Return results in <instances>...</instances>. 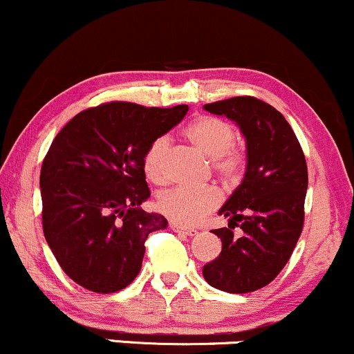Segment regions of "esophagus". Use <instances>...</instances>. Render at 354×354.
<instances>
[{
	"instance_id": "1",
	"label": "esophagus",
	"mask_w": 354,
	"mask_h": 354,
	"mask_svg": "<svg viewBox=\"0 0 354 354\" xmlns=\"http://www.w3.org/2000/svg\"><path fill=\"white\" fill-rule=\"evenodd\" d=\"M170 228H172L174 232H177V234H184L187 236H190V239H192V236H195V235L198 234V232L195 230V228H187V227L177 225V223H170Z\"/></svg>"
}]
</instances>
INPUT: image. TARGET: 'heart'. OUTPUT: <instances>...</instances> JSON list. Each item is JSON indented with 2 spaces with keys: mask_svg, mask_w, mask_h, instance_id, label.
Segmentation results:
<instances>
[{
  "mask_svg": "<svg viewBox=\"0 0 354 354\" xmlns=\"http://www.w3.org/2000/svg\"><path fill=\"white\" fill-rule=\"evenodd\" d=\"M185 139L198 152L214 160V167L223 180L234 182L243 170V156L234 149L235 131L227 120L210 115L197 118L184 129ZM169 139L156 137L145 149L142 167L145 176L153 184H164L167 180ZM220 203V194L214 187L202 189L167 190L159 197L157 207L165 217L178 225H195L203 220Z\"/></svg>",
  "mask_w": 354,
  "mask_h": 354,
  "instance_id": "b5f03b06",
  "label": "heart"
}]
</instances>
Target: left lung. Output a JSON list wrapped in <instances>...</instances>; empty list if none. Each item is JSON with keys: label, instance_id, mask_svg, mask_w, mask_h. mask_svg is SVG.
I'll return each mask as SVG.
<instances>
[{"label": "left lung", "instance_id": "1", "mask_svg": "<svg viewBox=\"0 0 354 354\" xmlns=\"http://www.w3.org/2000/svg\"><path fill=\"white\" fill-rule=\"evenodd\" d=\"M203 109L239 126L247 145V169L242 184L218 210L228 217V228L214 230L222 252L202 273L222 292H255L275 280L301 235L306 160L286 119L260 99L242 95L205 104ZM235 225L244 230L239 239L231 232Z\"/></svg>", "mask_w": 354, "mask_h": 354}]
</instances>
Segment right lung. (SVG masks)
<instances>
[{
	"label": "right lung",
	"instance_id": "obj_1",
	"mask_svg": "<svg viewBox=\"0 0 354 354\" xmlns=\"http://www.w3.org/2000/svg\"><path fill=\"white\" fill-rule=\"evenodd\" d=\"M189 106L107 102L79 112L54 137L41 167L43 232L64 273L95 293L132 283L145 240L167 228L140 203L151 197L142 157Z\"/></svg>",
	"mask_w": 354,
	"mask_h": 354
}]
</instances>
